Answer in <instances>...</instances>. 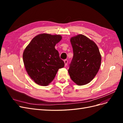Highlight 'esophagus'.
I'll use <instances>...</instances> for the list:
<instances>
[{"label":"esophagus","mask_w":123,"mask_h":123,"mask_svg":"<svg viewBox=\"0 0 123 123\" xmlns=\"http://www.w3.org/2000/svg\"><path fill=\"white\" fill-rule=\"evenodd\" d=\"M64 62H65V67H66L67 65V64H68V60H67V59H65Z\"/></svg>","instance_id":"esophagus-1"}]
</instances>
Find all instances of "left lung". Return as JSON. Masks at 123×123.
<instances>
[{"instance_id":"8db88e82","label":"left lung","mask_w":123,"mask_h":123,"mask_svg":"<svg viewBox=\"0 0 123 123\" xmlns=\"http://www.w3.org/2000/svg\"><path fill=\"white\" fill-rule=\"evenodd\" d=\"M73 56L68 72L71 80L79 86L94 79L101 64V55L97 45L86 36L78 35L70 39Z\"/></svg>"}]
</instances>
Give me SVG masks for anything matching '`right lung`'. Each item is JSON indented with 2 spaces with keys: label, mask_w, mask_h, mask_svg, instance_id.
I'll use <instances>...</instances> for the list:
<instances>
[{
  "label": "right lung",
  "mask_w": 123,
  "mask_h": 123,
  "mask_svg": "<svg viewBox=\"0 0 123 123\" xmlns=\"http://www.w3.org/2000/svg\"><path fill=\"white\" fill-rule=\"evenodd\" d=\"M62 39L59 35L41 34L36 36L26 47L23 61L26 71L37 84L47 86L52 81L65 62L55 46Z\"/></svg>",
  "instance_id": "1"
}]
</instances>
